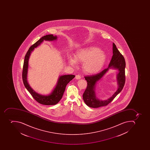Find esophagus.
I'll use <instances>...</instances> for the list:
<instances>
[{"label": "esophagus", "instance_id": "esophagus-1", "mask_svg": "<svg viewBox=\"0 0 150 150\" xmlns=\"http://www.w3.org/2000/svg\"><path fill=\"white\" fill-rule=\"evenodd\" d=\"M81 78V76H80V75H76V79H77V80H79V79H80Z\"/></svg>", "mask_w": 150, "mask_h": 150}]
</instances>
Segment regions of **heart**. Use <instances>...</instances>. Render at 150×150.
<instances>
[{
    "mask_svg": "<svg viewBox=\"0 0 150 150\" xmlns=\"http://www.w3.org/2000/svg\"><path fill=\"white\" fill-rule=\"evenodd\" d=\"M106 56L97 47H87L77 52L74 58L70 57V64L76 66L77 62L83 63V69L86 73L94 74L100 71L104 67Z\"/></svg>",
    "mask_w": 150,
    "mask_h": 150,
    "instance_id": "1",
    "label": "heart"
}]
</instances>
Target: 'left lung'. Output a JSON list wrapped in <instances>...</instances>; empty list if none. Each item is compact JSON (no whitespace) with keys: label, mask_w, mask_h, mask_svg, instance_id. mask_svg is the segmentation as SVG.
<instances>
[{"label":"left lung","mask_w":150,"mask_h":150,"mask_svg":"<svg viewBox=\"0 0 150 150\" xmlns=\"http://www.w3.org/2000/svg\"><path fill=\"white\" fill-rule=\"evenodd\" d=\"M113 55L110 64L107 69H105L99 73L92 76L84 77L87 82V86L83 94V99L86 105L90 108H98L101 106H106L112 101L116 96L122 91L125 83V67L126 63L122 55L117 48L115 43L112 45ZM112 68L118 70L119 73L117 75V83L118 88L117 91L112 97L105 101H101L97 98L95 95V84L106 73L108 69Z\"/></svg>","instance_id":"obj_1"}]
</instances>
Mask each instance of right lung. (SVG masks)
<instances>
[{
	"label": "right lung",
	"instance_id": "right-lung-1",
	"mask_svg": "<svg viewBox=\"0 0 150 150\" xmlns=\"http://www.w3.org/2000/svg\"><path fill=\"white\" fill-rule=\"evenodd\" d=\"M57 36H54L52 34L48 35L42 37L37 42L30 46L26 53L24 60L22 75L24 85L35 100L40 104L44 105H54L57 104L62 98L63 95L64 94L67 85L75 77V76L73 74L60 76L58 79V82L55 87L53 89L52 92L48 95H42L35 92L31 87H30V85L28 83L27 74L28 59L30 58L31 53L35 48H37L38 46H39V45L44 41V40L54 41L57 40Z\"/></svg>",
	"mask_w": 150,
	"mask_h": 150
}]
</instances>
